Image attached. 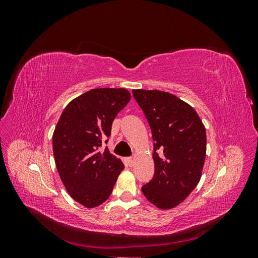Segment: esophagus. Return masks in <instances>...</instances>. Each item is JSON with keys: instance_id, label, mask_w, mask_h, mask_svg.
<instances>
[{"instance_id": "1", "label": "esophagus", "mask_w": 258, "mask_h": 258, "mask_svg": "<svg viewBox=\"0 0 258 258\" xmlns=\"http://www.w3.org/2000/svg\"><path fill=\"white\" fill-rule=\"evenodd\" d=\"M127 163H128L129 167H132V166L135 165V158H128L127 159Z\"/></svg>"}]
</instances>
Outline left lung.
<instances>
[{"label": "left lung", "instance_id": "8db88e82", "mask_svg": "<svg viewBox=\"0 0 258 258\" xmlns=\"http://www.w3.org/2000/svg\"><path fill=\"white\" fill-rule=\"evenodd\" d=\"M132 93L154 140L155 173L142 192L157 208L172 209L200 181L207 152L206 128L197 112L172 93L143 89Z\"/></svg>", "mask_w": 258, "mask_h": 258}]
</instances>
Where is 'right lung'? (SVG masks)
<instances>
[{
  "label": "right lung",
  "instance_id": "right-lung-1",
  "mask_svg": "<svg viewBox=\"0 0 258 258\" xmlns=\"http://www.w3.org/2000/svg\"><path fill=\"white\" fill-rule=\"evenodd\" d=\"M123 88H96L72 100L62 112L52 135L56 167L67 191L86 208L111 196L123 163L107 147L116 115L128 104Z\"/></svg>",
  "mask_w": 258,
  "mask_h": 258
}]
</instances>
